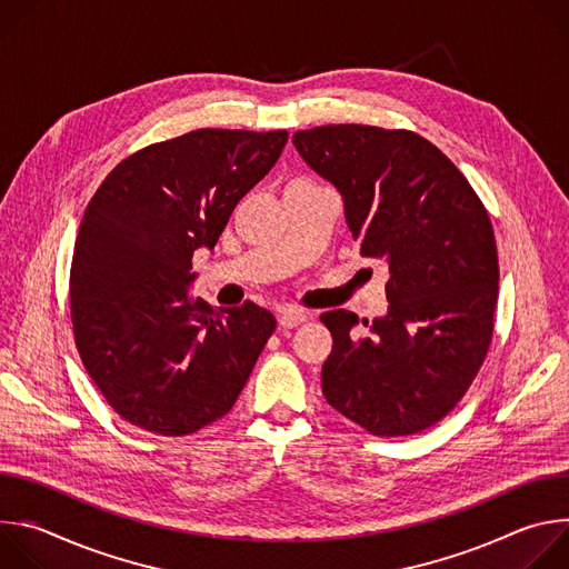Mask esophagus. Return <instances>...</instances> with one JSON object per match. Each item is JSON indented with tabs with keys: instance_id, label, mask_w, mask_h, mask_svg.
<instances>
[{
	"instance_id": "obj_1",
	"label": "esophagus",
	"mask_w": 569,
	"mask_h": 569,
	"mask_svg": "<svg viewBox=\"0 0 569 569\" xmlns=\"http://www.w3.org/2000/svg\"><path fill=\"white\" fill-rule=\"evenodd\" d=\"M306 321V312L303 310H297V308H283L279 312V329L286 331V329H295L299 327V323Z\"/></svg>"
}]
</instances>
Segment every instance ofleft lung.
Wrapping results in <instances>:
<instances>
[{
  "label": "left lung",
  "mask_w": 569,
  "mask_h": 569,
  "mask_svg": "<svg viewBox=\"0 0 569 569\" xmlns=\"http://www.w3.org/2000/svg\"><path fill=\"white\" fill-rule=\"evenodd\" d=\"M292 143L342 193L360 254L389 268V310L369 336L351 310L319 317L333 336L321 393L373 437L419 435L455 410L491 347L500 266L489 211L412 130L317 126Z\"/></svg>",
  "instance_id": "1"
}]
</instances>
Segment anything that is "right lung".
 Returning a JSON list of instances; mask_svg holds the SVG:
<instances>
[{
  "instance_id": "add662e5",
  "label": "right lung",
  "mask_w": 569,
  "mask_h": 569,
  "mask_svg": "<svg viewBox=\"0 0 569 569\" xmlns=\"http://www.w3.org/2000/svg\"><path fill=\"white\" fill-rule=\"evenodd\" d=\"M286 141V130L200 128L128 154L90 200L69 272L71 329L123 421L187 437L233 408L277 319L252 301H191V259L216 246Z\"/></svg>"
}]
</instances>
